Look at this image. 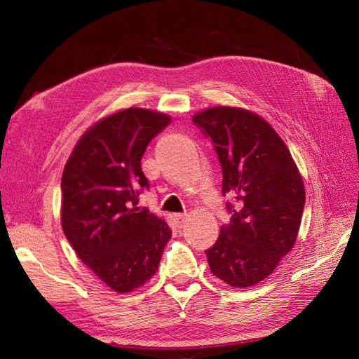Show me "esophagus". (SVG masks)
I'll list each match as a JSON object with an SVG mask.
<instances>
[{"label":"esophagus","mask_w":359,"mask_h":359,"mask_svg":"<svg viewBox=\"0 0 359 359\" xmlns=\"http://www.w3.org/2000/svg\"><path fill=\"white\" fill-rule=\"evenodd\" d=\"M175 220L178 223V227H182V223L186 220V214H175Z\"/></svg>","instance_id":"obj_1"}]
</instances>
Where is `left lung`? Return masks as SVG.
I'll list each match as a JSON object with an SVG mask.
<instances>
[{"mask_svg":"<svg viewBox=\"0 0 359 359\" xmlns=\"http://www.w3.org/2000/svg\"><path fill=\"white\" fill-rule=\"evenodd\" d=\"M210 137L223 170L231 223L206 250L211 273L232 287L265 280L295 245L306 189L290 151L262 116L215 106L193 116Z\"/></svg>","mask_w":359,"mask_h":359,"instance_id":"1","label":"left lung"}]
</instances>
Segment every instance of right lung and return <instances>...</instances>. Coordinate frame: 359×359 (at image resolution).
I'll use <instances>...</instances> for the list:
<instances>
[{"label":"right lung","mask_w":359,"mask_h":359,"mask_svg":"<svg viewBox=\"0 0 359 359\" xmlns=\"http://www.w3.org/2000/svg\"><path fill=\"white\" fill-rule=\"evenodd\" d=\"M169 123V115L140 107L106 116L82 135L62 172L64 235L118 293L144 286L156 274L172 236L165 220L137 206L149 186L140 158Z\"/></svg>","instance_id":"obj_1"}]
</instances>
